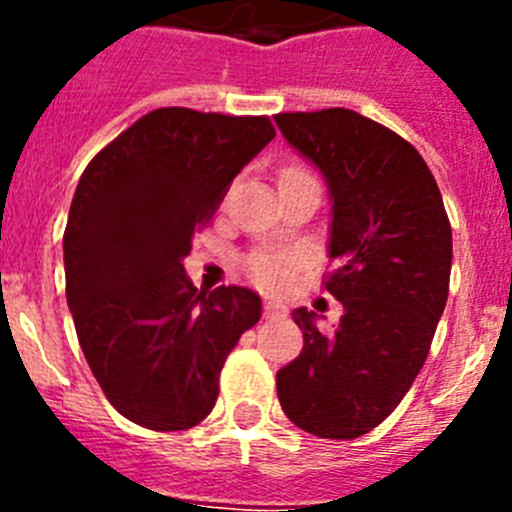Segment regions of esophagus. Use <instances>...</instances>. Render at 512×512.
Segmentation results:
<instances>
[{"label":"esophagus","instance_id":"esophagus-1","mask_svg":"<svg viewBox=\"0 0 512 512\" xmlns=\"http://www.w3.org/2000/svg\"><path fill=\"white\" fill-rule=\"evenodd\" d=\"M284 312H287V307H284L282 302H277V300H266L264 302L266 318H277V315H284Z\"/></svg>","mask_w":512,"mask_h":512}]
</instances>
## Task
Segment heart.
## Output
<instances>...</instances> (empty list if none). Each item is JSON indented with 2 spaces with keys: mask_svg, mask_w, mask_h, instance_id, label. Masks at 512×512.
I'll use <instances>...</instances> for the list:
<instances>
[{
  "mask_svg": "<svg viewBox=\"0 0 512 512\" xmlns=\"http://www.w3.org/2000/svg\"><path fill=\"white\" fill-rule=\"evenodd\" d=\"M292 176H310V171L302 166H287L279 179H292ZM297 264H300V256L295 251H282V248H261L246 259L251 279L266 289H282L292 279Z\"/></svg>",
  "mask_w": 512,
  "mask_h": 512,
  "instance_id": "b5f03b06",
  "label": "heart"
}]
</instances>
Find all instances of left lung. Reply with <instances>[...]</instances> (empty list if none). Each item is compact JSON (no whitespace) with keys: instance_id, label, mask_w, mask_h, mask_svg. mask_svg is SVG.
I'll use <instances>...</instances> for the list:
<instances>
[{"instance_id":"1","label":"left lung","mask_w":512,"mask_h":512,"mask_svg":"<svg viewBox=\"0 0 512 512\" xmlns=\"http://www.w3.org/2000/svg\"><path fill=\"white\" fill-rule=\"evenodd\" d=\"M292 148L323 171L333 200L325 289L343 305L333 333L292 312L305 346L277 372L287 418L320 438L377 428L423 369L451 277V223L423 156L354 110L282 112Z\"/></svg>"}]
</instances>
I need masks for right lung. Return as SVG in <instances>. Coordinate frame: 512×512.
<instances>
[{
	"instance_id": "right-lung-1",
	"label": "right lung",
	"mask_w": 512,
	"mask_h": 512,
	"mask_svg": "<svg viewBox=\"0 0 512 512\" xmlns=\"http://www.w3.org/2000/svg\"><path fill=\"white\" fill-rule=\"evenodd\" d=\"M277 135L269 117L161 107L89 161L63 233L66 300L112 408L151 431L212 413L220 372L261 300L197 292L184 256L230 182Z\"/></svg>"
}]
</instances>
